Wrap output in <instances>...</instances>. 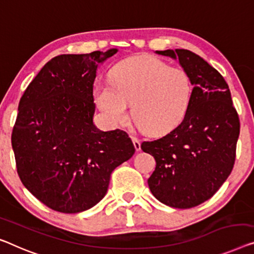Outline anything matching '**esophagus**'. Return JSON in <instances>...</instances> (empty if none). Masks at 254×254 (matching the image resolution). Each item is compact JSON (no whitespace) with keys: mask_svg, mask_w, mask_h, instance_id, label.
Returning a JSON list of instances; mask_svg holds the SVG:
<instances>
[{"mask_svg":"<svg viewBox=\"0 0 254 254\" xmlns=\"http://www.w3.org/2000/svg\"><path fill=\"white\" fill-rule=\"evenodd\" d=\"M131 139H132V142H133V145H134L135 150L139 151L140 149H141V143H140V140L135 137H131Z\"/></svg>","mask_w":254,"mask_h":254,"instance_id":"obj_1","label":"esophagus"}]
</instances>
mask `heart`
Segmentation results:
<instances>
[{
  "instance_id": "heart-1",
  "label": "heart",
  "mask_w": 254,
  "mask_h": 254,
  "mask_svg": "<svg viewBox=\"0 0 254 254\" xmlns=\"http://www.w3.org/2000/svg\"><path fill=\"white\" fill-rule=\"evenodd\" d=\"M190 77L151 56H135L113 68L111 84L97 82L94 101L113 127L124 124L128 108L140 130L168 133L183 122L191 101Z\"/></svg>"
}]
</instances>
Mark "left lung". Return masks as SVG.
<instances>
[{"instance_id":"8db88e82","label":"left lung","mask_w":254,"mask_h":254,"mask_svg":"<svg viewBox=\"0 0 254 254\" xmlns=\"http://www.w3.org/2000/svg\"><path fill=\"white\" fill-rule=\"evenodd\" d=\"M155 52L178 60L194 88L183 122L141 143L156 161L148 186L161 203L189 209L211 198L232 172L240 120L225 78L202 57L185 49Z\"/></svg>"}]
</instances>
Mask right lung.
Here are the masks:
<instances>
[{
    "label": "right lung",
    "instance_id": "obj_1",
    "mask_svg": "<svg viewBox=\"0 0 254 254\" xmlns=\"http://www.w3.org/2000/svg\"><path fill=\"white\" fill-rule=\"evenodd\" d=\"M117 51L55 57L19 101L11 137L18 175L52 210L91 209L107 192L112 172L134 154L127 132H105L93 123L98 67Z\"/></svg>",
    "mask_w": 254,
    "mask_h": 254
}]
</instances>
